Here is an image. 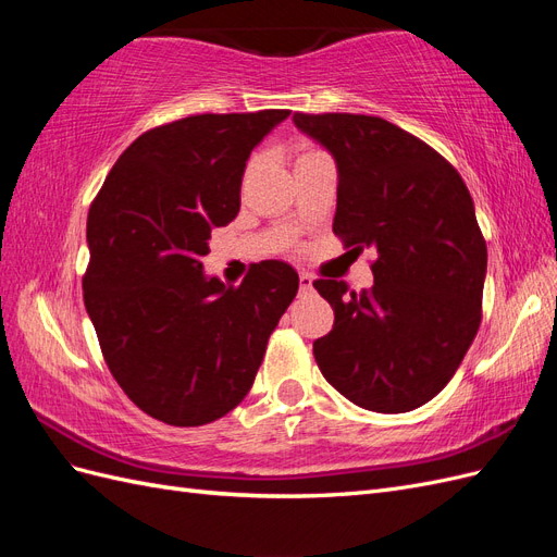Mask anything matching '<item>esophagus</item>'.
Segmentation results:
<instances>
[{"instance_id":"obj_1","label":"esophagus","mask_w":557,"mask_h":557,"mask_svg":"<svg viewBox=\"0 0 557 557\" xmlns=\"http://www.w3.org/2000/svg\"><path fill=\"white\" fill-rule=\"evenodd\" d=\"M313 288V276L307 274V272H299V290L307 293Z\"/></svg>"}]
</instances>
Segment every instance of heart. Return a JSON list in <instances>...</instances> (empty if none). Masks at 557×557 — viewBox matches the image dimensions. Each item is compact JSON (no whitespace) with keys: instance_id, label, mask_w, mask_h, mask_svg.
I'll return each mask as SVG.
<instances>
[{"instance_id":"heart-1","label":"heart","mask_w":557,"mask_h":557,"mask_svg":"<svg viewBox=\"0 0 557 557\" xmlns=\"http://www.w3.org/2000/svg\"><path fill=\"white\" fill-rule=\"evenodd\" d=\"M311 150H315V148H311V146H299V153H297V158H299V156H307V153H311Z\"/></svg>"}]
</instances>
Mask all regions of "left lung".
Here are the masks:
<instances>
[{"label": "left lung", "mask_w": 557, "mask_h": 557, "mask_svg": "<svg viewBox=\"0 0 557 557\" xmlns=\"http://www.w3.org/2000/svg\"><path fill=\"white\" fill-rule=\"evenodd\" d=\"M295 125L336 160L334 234L374 248L372 290L318 278L334 309L313 342L320 372L376 413L423 407L458 372L481 325L487 248L455 166L376 115L295 113Z\"/></svg>", "instance_id": "8db88e82"}]
</instances>
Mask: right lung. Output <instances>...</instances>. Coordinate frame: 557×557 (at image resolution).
Listing matches in <instances>:
<instances>
[{"label": "right lung", "instance_id": "obj_1", "mask_svg": "<svg viewBox=\"0 0 557 557\" xmlns=\"http://www.w3.org/2000/svg\"><path fill=\"white\" fill-rule=\"evenodd\" d=\"M290 115L201 113L144 132L88 211L83 301L113 379L166 425L197 428L248 395L269 334L297 295L290 264L242 285L201 272L213 227L239 213L250 150Z\"/></svg>", "mask_w": 557, "mask_h": 557}]
</instances>
